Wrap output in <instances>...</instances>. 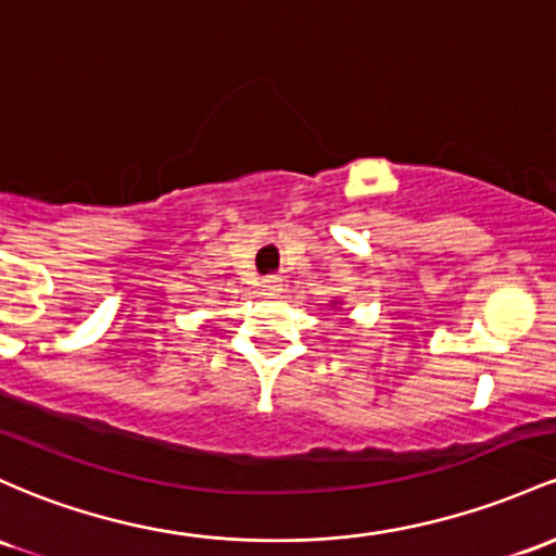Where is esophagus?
<instances>
[{"mask_svg":"<svg viewBox=\"0 0 556 556\" xmlns=\"http://www.w3.org/2000/svg\"><path fill=\"white\" fill-rule=\"evenodd\" d=\"M282 279L279 277H266L264 282H261V290H264V295H268V298H277L279 292H282Z\"/></svg>","mask_w":556,"mask_h":556,"instance_id":"34e87169","label":"esophagus"}]
</instances>
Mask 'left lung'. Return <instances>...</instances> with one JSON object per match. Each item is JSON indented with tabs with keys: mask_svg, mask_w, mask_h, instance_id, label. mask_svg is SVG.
<instances>
[{
	"mask_svg": "<svg viewBox=\"0 0 556 556\" xmlns=\"http://www.w3.org/2000/svg\"><path fill=\"white\" fill-rule=\"evenodd\" d=\"M334 303H338V301H332V308H334Z\"/></svg>",
	"mask_w": 556,
	"mask_h": 556,
	"instance_id": "1",
	"label": "left lung"
}]
</instances>
